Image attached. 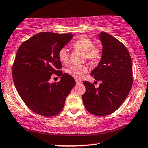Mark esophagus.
Returning a JSON list of instances; mask_svg holds the SVG:
<instances>
[{"mask_svg":"<svg viewBox=\"0 0 148 148\" xmlns=\"http://www.w3.org/2000/svg\"><path fill=\"white\" fill-rule=\"evenodd\" d=\"M81 81H79V80H76V84H81Z\"/></svg>","mask_w":148,"mask_h":148,"instance_id":"esophagus-1","label":"esophagus"}]
</instances>
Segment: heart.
Returning <instances> with one entry per match:
<instances>
[{
  "label": "heart",
  "instance_id": "heart-1",
  "mask_svg": "<svg viewBox=\"0 0 148 148\" xmlns=\"http://www.w3.org/2000/svg\"><path fill=\"white\" fill-rule=\"evenodd\" d=\"M93 41L88 37H81L72 44L73 47L85 52V56L91 62H97L101 58L102 51L98 45H93ZM69 50L62 47L58 52V59L61 63L67 64L69 61ZM88 72V67L84 65H73L66 69V73L76 79H80Z\"/></svg>",
  "mask_w": 148,
  "mask_h": 148
}]
</instances>
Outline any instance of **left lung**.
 <instances>
[{
	"mask_svg": "<svg viewBox=\"0 0 148 148\" xmlns=\"http://www.w3.org/2000/svg\"><path fill=\"white\" fill-rule=\"evenodd\" d=\"M102 56L91 76L101 84L98 88L84 81L86 92L82 95L87 111L96 116L108 115L121 106L133 84L132 59L125 45L114 37L101 32Z\"/></svg>",
	"mask_w": 148,
	"mask_h": 148,
	"instance_id": "left-lung-1",
	"label": "left lung"
}]
</instances>
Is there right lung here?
<instances>
[{"label": "right lung", "instance_id": "obj_1", "mask_svg": "<svg viewBox=\"0 0 148 148\" xmlns=\"http://www.w3.org/2000/svg\"><path fill=\"white\" fill-rule=\"evenodd\" d=\"M72 37L70 33L42 32L23 42L18 49L12 66L14 86L25 105L37 114H58L75 86L72 76L59 70V51ZM52 74L60 76L61 81L51 84Z\"/></svg>", "mask_w": 148, "mask_h": 148}]
</instances>
